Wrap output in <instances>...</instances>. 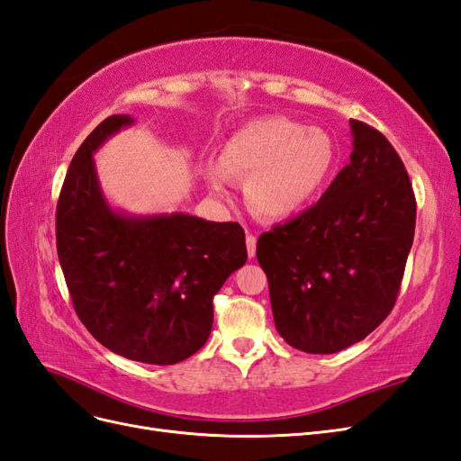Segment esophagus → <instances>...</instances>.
Listing matches in <instances>:
<instances>
[{
    "label": "esophagus",
    "mask_w": 461,
    "mask_h": 461,
    "mask_svg": "<svg viewBox=\"0 0 461 461\" xmlns=\"http://www.w3.org/2000/svg\"><path fill=\"white\" fill-rule=\"evenodd\" d=\"M256 236L254 234H248L246 236V248H248V256L254 258L256 256Z\"/></svg>",
    "instance_id": "obj_1"
}]
</instances>
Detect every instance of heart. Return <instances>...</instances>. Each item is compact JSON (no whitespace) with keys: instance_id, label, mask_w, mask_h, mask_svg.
Masks as SVG:
<instances>
[{"instance_id":"obj_1","label":"heart","mask_w":461,"mask_h":461,"mask_svg":"<svg viewBox=\"0 0 461 461\" xmlns=\"http://www.w3.org/2000/svg\"><path fill=\"white\" fill-rule=\"evenodd\" d=\"M337 156V144L325 129H308L281 115L261 117L229 138L219 167L209 171V183L219 196H229V178L242 180L258 215L286 219L313 202Z\"/></svg>"}]
</instances>
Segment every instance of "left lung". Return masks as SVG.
I'll list each match as a JSON object with an SVG mask.
<instances>
[{
    "instance_id": "1",
    "label": "left lung",
    "mask_w": 461,
    "mask_h": 461,
    "mask_svg": "<svg viewBox=\"0 0 461 461\" xmlns=\"http://www.w3.org/2000/svg\"><path fill=\"white\" fill-rule=\"evenodd\" d=\"M354 151L321 200L258 240L278 334L296 350L334 354L393 312L413 244L417 203L386 138L350 119Z\"/></svg>"
}]
</instances>
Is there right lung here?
Returning <instances> with one entry per match:
<instances>
[{"label": "right lung", "mask_w": 461, "mask_h": 461, "mask_svg": "<svg viewBox=\"0 0 461 461\" xmlns=\"http://www.w3.org/2000/svg\"><path fill=\"white\" fill-rule=\"evenodd\" d=\"M132 122L131 115L107 117L75 153L55 240L75 312L92 337L122 357L173 366L205 344L213 296L248 259L246 236L239 222L113 212L92 153Z\"/></svg>", "instance_id": "1"}]
</instances>
